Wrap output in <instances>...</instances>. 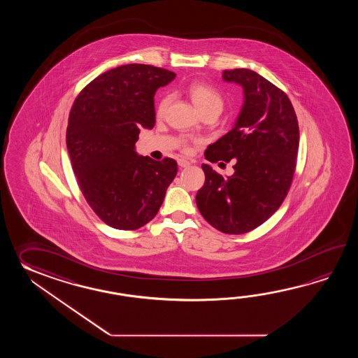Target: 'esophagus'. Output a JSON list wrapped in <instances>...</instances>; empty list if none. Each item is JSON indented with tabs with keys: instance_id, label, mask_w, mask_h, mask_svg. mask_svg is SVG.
<instances>
[{
	"instance_id": "obj_1",
	"label": "esophagus",
	"mask_w": 358,
	"mask_h": 358,
	"mask_svg": "<svg viewBox=\"0 0 358 358\" xmlns=\"http://www.w3.org/2000/svg\"><path fill=\"white\" fill-rule=\"evenodd\" d=\"M178 165H179L180 168H187V166H189L190 162L188 160H184V159H179V160H178Z\"/></svg>"
}]
</instances>
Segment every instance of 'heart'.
<instances>
[{"instance_id": "heart-1", "label": "heart", "mask_w": 358, "mask_h": 358, "mask_svg": "<svg viewBox=\"0 0 358 358\" xmlns=\"http://www.w3.org/2000/svg\"><path fill=\"white\" fill-rule=\"evenodd\" d=\"M187 92L189 94L190 99L193 101V103L196 105L201 113H205V111L211 110V108H221L222 107V99H221L220 93L208 84L194 80V82L189 83ZM170 99H171L170 96L165 94L157 101L156 110H155L157 117H161V116L165 115L169 105H170ZM182 148H184V151L189 150L188 145L185 143L182 145Z\"/></svg>"}]
</instances>
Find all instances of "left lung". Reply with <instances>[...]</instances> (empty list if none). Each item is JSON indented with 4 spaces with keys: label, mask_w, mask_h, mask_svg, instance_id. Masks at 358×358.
Instances as JSON below:
<instances>
[{
    "label": "left lung",
    "mask_w": 358,
    "mask_h": 358,
    "mask_svg": "<svg viewBox=\"0 0 358 358\" xmlns=\"http://www.w3.org/2000/svg\"><path fill=\"white\" fill-rule=\"evenodd\" d=\"M222 78L243 87L236 127L210 145L206 160L234 161V174L222 178L202 165L206 180L196 196L198 210L213 228L244 234L282 206L297 165V115L285 92L248 69L224 70Z\"/></svg>",
    "instance_id": "obj_1"
}]
</instances>
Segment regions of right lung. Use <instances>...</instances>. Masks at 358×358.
Masks as SVG:
<instances>
[{"label": "right lung", "instance_id": "add662e5", "mask_svg": "<svg viewBox=\"0 0 358 358\" xmlns=\"http://www.w3.org/2000/svg\"><path fill=\"white\" fill-rule=\"evenodd\" d=\"M174 78L152 65H122L94 78L71 106L66 145L76 182L111 228L136 230L152 220L178 173L176 160L134 151L139 129L155 125V92Z\"/></svg>", "mask_w": 358, "mask_h": 358}]
</instances>
